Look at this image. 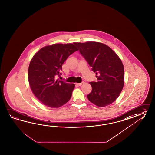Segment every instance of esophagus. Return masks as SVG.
Masks as SVG:
<instances>
[{
    "label": "esophagus",
    "instance_id": "34e87169",
    "mask_svg": "<svg viewBox=\"0 0 155 155\" xmlns=\"http://www.w3.org/2000/svg\"><path fill=\"white\" fill-rule=\"evenodd\" d=\"M83 84H84V82H82L81 83H76V84H77V86H82V85Z\"/></svg>",
    "mask_w": 155,
    "mask_h": 155
}]
</instances>
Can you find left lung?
<instances>
[{
  "mask_svg": "<svg viewBox=\"0 0 155 155\" xmlns=\"http://www.w3.org/2000/svg\"><path fill=\"white\" fill-rule=\"evenodd\" d=\"M98 79L92 82L91 92L87 95L91 102L106 107L119 97L124 83V71L118 55L106 45L96 41L74 43Z\"/></svg>",
  "mask_w": 155,
  "mask_h": 155,
  "instance_id": "left-lung-1",
  "label": "left lung"
}]
</instances>
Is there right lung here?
<instances>
[{"label": "right lung", "instance_id": "obj_1", "mask_svg": "<svg viewBox=\"0 0 155 155\" xmlns=\"http://www.w3.org/2000/svg\"><path fill=\"white\" fill-rule=\"evenodd\" d=\"M78 49L73 43L46 45L35 54L29 65L28 81L31 91L44 105L59 108L68 102L75 84L56 79L62 65Z\"/></svg>", "mask_w": 155, "mask_h": 155}]
</instances>
